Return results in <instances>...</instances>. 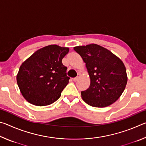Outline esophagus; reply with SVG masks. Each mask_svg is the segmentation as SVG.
I'll return each instance as SVG.
<instances>
[{"instance_id":"obj_1","label":"esophagus","mask_w":146,"mask_h":146,"mask_svg":"<svg viewBox=\"0 0 146 146\" xmlns=\"http://www.w3.org/2000/svg\"><path fill=\"white\" fill-rule=\"evenodd\" d=\"M79 77H80V74H78V76H76V77L74 78H73V80L75 81V82H76V81H77V80H78Z\"/></svg>"}]
</instances>
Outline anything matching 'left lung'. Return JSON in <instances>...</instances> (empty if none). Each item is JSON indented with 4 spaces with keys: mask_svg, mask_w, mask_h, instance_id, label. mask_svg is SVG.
Listing matches in <instances>:
<instances>
[{
    "mask_svg": "<svg viewBox=\"0 0 146 146\" xmlns=\"http://www.w3.org/2000/svg\"><path fill=\"white\" fill-rule=\"evenodd\" d=\"M82 58L90 77L88 90L81 91L82 99L93 107L104 108L117 101L127 82L126 69L120 59L97 44L73 48Z\"/></svg>",
    "mask_w": 146,
    "mask_h": 146,
    "instance_id": "left-lung-1",
    "label": "left lung"
}]
</instances>
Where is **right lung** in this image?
<instances>
[{"label":"right lung","mask_w":146,"mask_h":146,"mask_svg":"<svg viewBox=\"0 0 146 146\" xmlns=\"http://www.w3.org/2000/svg\"><path fill=\"white\" fill-rule=\"evenodd\" d=\"M68 48L49 45L38 49L22 64L17 76L20 91L35 106L51 104L60 98L70 77L62 60Z\"/></svg>","instance_id":"1"}]
</instances>
